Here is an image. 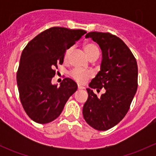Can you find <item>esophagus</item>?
Masks as SVG:
<instances>
[{
  "label": "esophagus",
  "mask_w": 156,
  "mask_h": 156,
  "mask_svg": "<svg viewBox=\"0 0 156 156\" xmlns=\"http://www.w3.org/2000/svg\"><path fill=\"white\" fill-rule=\"evenodd\" d=\"M78 88L79 90H81V89H84V87H83V86H81V85H80V84H78Z\"/></svg>",
  "instance_id": "34e87169"
}]
</instances>
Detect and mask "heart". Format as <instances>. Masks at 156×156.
Returning a JSON list of instances; mask_svg holds the SVG:
<instances>
[{"label": "heart", "instance_id": "heart-1", "mask_svg": "<svg viewBox=\"0 0 156 156\" xmlns=\"http://www.w3.org/2000/svg\"><path fill=\"white\" fill-rule=\"evenodd\" d=\"M84 50L86 54L90 59L95 56L98 57L99 54H100V50H99L98 46L96 44L92 43V42H87V43L84 44ZM71 53H72V48H69L68 50H66L65 54H64V61L65 62L69 61ZM69 75L76 82L79 83V84H84L88 80L92 78L93 73L90 71L74 69L69 72Z\"/></svg>", "mask_w": 156, "mask_h": 156}]
</instances>
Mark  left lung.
Returning <instances> with one entry per match:
<instances>
[{"label": "left lung", "instance_id": "8db88e82", "mask_svg": "<svg viewBox=\"0 0 156 156\" xmlns=\"http://www.w3.org/2000/svg\"><path fill=\"white\" fill-rule=\"evenodd\" d=\"M100 45L103 53L101 69L89 86L106 92L100 97L87 88L88 98L83 107L86 122L94 129L106 130L124 119L138 86L136 60L125 42L108 32L91 31L85 35Z\"/></svg>", "mask_w": 156, "mask_h": 156}]
</instances>
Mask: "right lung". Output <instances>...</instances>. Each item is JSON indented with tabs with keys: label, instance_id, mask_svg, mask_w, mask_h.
Segmentation results:
<instances>
[{
	"label": "right lung",
	"instance_id": "1",
	"mask_svg": "<svg viewBox=\"0 0 156 156\" xmlns=\"http://www.w3.org/2000/svg\"><path fill=\"white\" fill-rule=\"evenodd\" d=\"M87 32L82 29L52 27L42 31L23 50L16 80L20 99L26 114L39 124L53 122L77 90L73 80L66 78L60 86L51 84L66 50Z\"/></svg>",
	"mask_w": 156,
	"mask_h": 156
}]
</instances>
